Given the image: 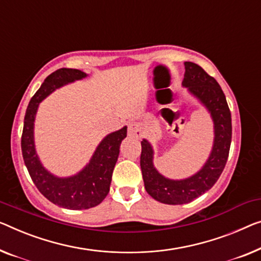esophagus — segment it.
I'll use <instances>...</instances> for the list:
<instances>
[{"instance_id": "esophagus-1", "label": "esophagus", "mask_w": 261, "mask_h": 261, "mask_svg": "<svg viewBox=\"0 0 261 261\" xmlns=\"http://www.w3.org/2000/svg\"><path fill=\"white\" fill-rule=\"evenodd\" d=\"M127 134L134 137H139L142 135V126L138 122H130L127 125Z\"/></svg>"}]
</instances>
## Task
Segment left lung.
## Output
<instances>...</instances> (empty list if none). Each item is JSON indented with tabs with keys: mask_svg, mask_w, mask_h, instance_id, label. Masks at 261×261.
Masks as SVG:
<instances>
[{
	"mask_svg": "<svg viewBox=\"0 0 261 261\" xmlns=\"http://www.w3.org/2000/svg\"><path fill=\"white\" fill-rule=\"evenodd\" d=\"M182 85L207 109L215 124V142L205 165L192 177L181 180L165 178L153 166V150L146 139L142 142L141 169L146 192L153 199L169 205L190 203L216 184L226 165L232 138L231 111L218 82L192 62H185Z\"/></svg>",
	"mask_w": 261,
	"mask_h": 261,
	"instance_id": "8db88e82",
	"label": "left lung"
}]
</instances>
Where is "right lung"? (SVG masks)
Instances as JSON below:
<instances>
[{"label": "right lung", "mask_w": 261, "mask_h": 261, "mask_svg": "<svg viewBox=\"0 0 261 261\" xmlns=\"http://www.w3.org/2000/svg\"><path fill=\"white\" fill-rule=\"evenodd\" d=\"M84 77H87L85 72L68 68L58 69L46 77L27 108L21 138L24 164L38 191L51 203L69 210H87L104 200L110 190L120 143L126 137V126L108 135L97 146L90 163L72 177L58 178L41 164L34 144V122L38 104L55 89Z\"/></svg>", "instance_id": "add662e5"}]
</instances>
